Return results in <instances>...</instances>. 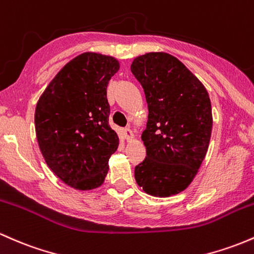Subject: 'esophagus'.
Returning <instances> with one entry per match:
<instances>
[{
  "instance_id": "obj_1",
  "label": "esophagus",
  "mask_w": 254,
  "mask_h": 254,
  "mask_svg": "<svg viewBox=\"0 0 254 254\" xmlns=\"http://www.w3.org/2000/svg\"><path fill=\"white\" fill-rule=\"evenodd\" d=\"M125 133H126V135H127L128 140H132V139L134 138V132H133V130L130 129L129 127H128V128H126V129H125Z\"/></svg>"
}]
</instances>
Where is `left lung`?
Masks as SVG:
<instances>
[{"instance_id":"1","label":"left lung","mask_w":254,"mask_h":254,"mask_svg":"<svg viewBox=\"0 0 254 254\" xmlns=\"http://www.w3.org/2000/svg\"><path fill=\"white\" fill-rule=\"evenodd\" d=\"M149 115L141 140L145 160L135 167L146 193L168 197L187 189L197 174L211 139L212 106L201 81L176 57L150 52L134 58Z\"/></svg>"}]
</instances>
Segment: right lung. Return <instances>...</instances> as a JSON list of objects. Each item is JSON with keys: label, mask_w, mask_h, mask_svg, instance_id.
I'll return each instance as SVG.
<instances>
[{"label": "right lung", "mask_w": 254, "mask_h": 254, "mask_svg": "<svg viewBox=\"0 0 254 254\" xmlns=\"http://www.w3.org/2000/svg\"><path fill=\"white\" fill-rule=\"evenodd\" d=\"M119 70L114 57L86 52L62 67L37 102L35 129L43 159L73 189L99 188L119 148L106 99L109 81Z\"/></svg>", "instance_id": "right-lung-1"}]
</instances>
